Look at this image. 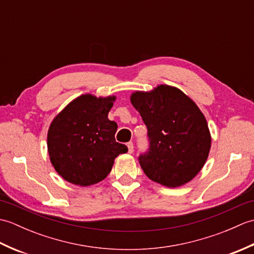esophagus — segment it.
I'll return each mask as SVG.
<instances>
[{"label":"esophagus","instance_id":"esophagus-1","mask_svg":"<svg viewBox=\"0 0 254 254\" xmlns=\"http://www.w3.org/2000/svg\"><path fill=\"white\" fill-rule=\"evenodd\" d=\"M127 149H128V153L130 154H132L133 152H134V145H133V143L132 142H128L127 144Z\"/></svg>","mask_w":254,"mask_h":254}]
</instances>
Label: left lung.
Masks as SVG:
<instances>
[{"label": "left lung", "instance_id": "1", "mask_svg": "<svg viewBox=\"0 0 254 254\" xmlns=\"http://www.w3.org/2000/svg\"><path fill=\"white\" fill-rule=\"evenodd\" d=\"M131 102L147 127L149 148L138 157L150 180L177 188L203 168L210 149L204 115L180 89L168 85L132 94Z\"/></svg>", "mask_w": 254, "mask_h": 254}]
</instances>
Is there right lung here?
<instances>
[{
	"label": "right lung",
	"instance_id": "right-lung-1",
	"mask_svg": "<svg viewBox=\"0 0 254 254\" xmlns=\"http://www.w3.org/2000/svg\"><path fill=\"white\" fill-rule=\"evenodd\" d=\"M116 97L82 95L64 108L48 132L51 164L63 179L87 187L109 175L117 156L127 152L116 142L118 126L108 119Z\"/></svg>",
	"mask_w": 254,
	"mask_h": 254
}]
</instances>
